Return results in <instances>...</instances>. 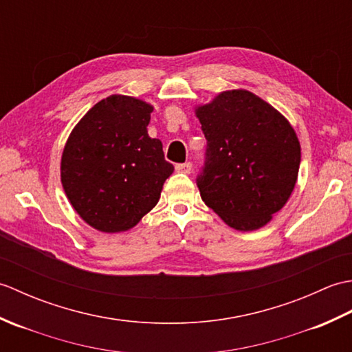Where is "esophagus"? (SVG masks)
<instances>
[{
	"instance_id": "obj_1",
	"label": "esophagus",
	"mask_w": 352,
	"mask_h": 352,
	"mask_svg": "<svg viewBox=\"0 0 352 352\" xmlns=\"http://www.w3.org/2000/svg\"><path fill=\"white\" fill-rule=\"evenodd\" d=\"M177 172H182V174H190L192 172V163H180L175 166Z\"/></svg>"
}]
</instances>
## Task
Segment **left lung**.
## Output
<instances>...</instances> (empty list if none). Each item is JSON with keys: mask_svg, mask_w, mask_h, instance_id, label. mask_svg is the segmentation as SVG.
Returning a JSON list of instances; mask_svg holds the SVG:
<instances>
[{"mask_svg": "<svg viewBox=\"0 0 352 352\" xmlns=\"http://www.w3.org/2000/svg\"><path fill=\"white\" fill-rule=\"evenodd\" d=\"M207 139L198 177L204 203L239 231L271 222L298 180L301 145L294 126L271 104L245 89L223 91L195 107Z\"/></svg>", "mask_w": 352, "mask_h": 352, "instance_id": "1", "label": "left lung"}]
</instances>
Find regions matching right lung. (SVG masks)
<instances>
[{
    "instance_id": "1",
    "label": "right lung",
    "mask_w": 352,
    "mask_h": 352,
    "mask_svg": "<svg viewBox=\"0 0 352 352\" xmlns=\"http://www.w3.org/2000/svg\"><path fill=\"white\" fill-rule=\"evenodd\" d=\"M149 102L110 95L96 102L66 140L60 180L80 218L101 233L136 227L159 203L174 172L159 139L148 136Z\"/></svg>"
}]
</instances>
